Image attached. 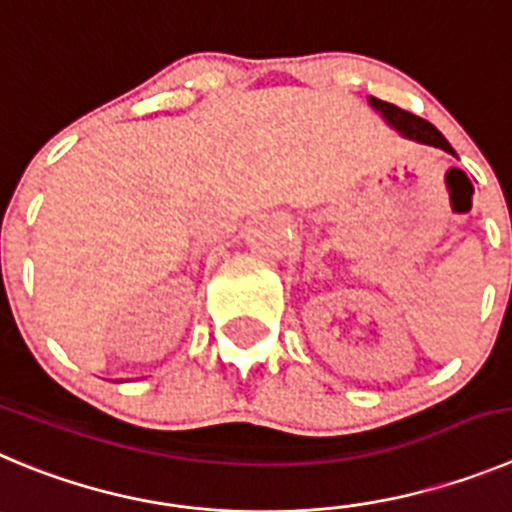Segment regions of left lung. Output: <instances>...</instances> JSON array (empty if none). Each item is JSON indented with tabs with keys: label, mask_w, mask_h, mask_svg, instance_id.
<instances>
[{
	"label": "left lung",
	"mask_w": 512,
	"mask_h": 512,
	"mask_svg": "<svg viewBox=\"0 0 512 512\" xmlns=\"http://www.w3.org/2000/svg\"><path fill=\"white\" fill-rule=\"evenodd\" d=\"M369 103L374 105L376 111H379L386 121H389V126H394L396 131L404 133L407 138H412V141H419V143H427V146L442 148V151L455 156V148L447 143V138H444L429 121H424V118L414 116V113L409 111H401V108H396L394 103H386V100L369 98Z\"/></svg>",
	"instance_id": "left-lung-1"
}]
</instances>
